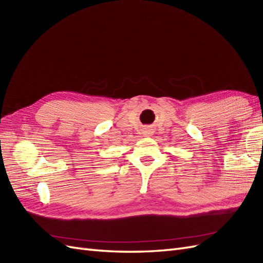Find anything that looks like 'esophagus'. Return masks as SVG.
<instances>
[{"label": "esophagus", "mask_w": 263, "mask_h": 263, "mask_svg": "<svg viewBox=\"0 0 263 263\" xmlns=\"http://www.w3.org/2000/svg\"><path fill=\"white\" fill-rule=\"evenodd\" d=\"M150 134H151V129H146V130H145V136L149 137Z\"/></svg>", "instance_id": "obj_1"}]
</instances>
